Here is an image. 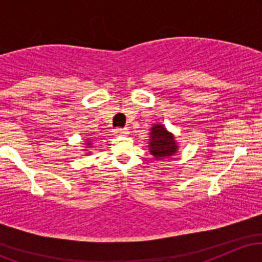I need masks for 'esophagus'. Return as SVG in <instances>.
Returning <instances> with one entry per match:
<instances>
[{"label": "esophagus", "instance_id": "obj_1", "mask_svg": "<svg viewBox=\"0 0 262 262\" xmlns=\"http://www.w3.org/2000/svg\"><path fill=\"white\" fill-rule=\"evenodd\" d=\"M114 134L116 135H128L129 130H128V128H118L114 130Z\"/></svg>", "mask_w": 262, "mask_h": 262}]
</instances>
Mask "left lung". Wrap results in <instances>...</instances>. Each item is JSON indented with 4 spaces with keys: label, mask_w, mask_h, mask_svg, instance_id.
Here are the masks:
<instances>
[{
    "label": "left lung",
    "mask_w": 262,
    "mask_h": 262,
    "mask_svg": "<svg viewBox=\"0 0 262 262\" xmlns=\"http://www.w3.org/2000/svg\"><path fill=\"white\" fill-rule=\"evenodd\" d=\"M149 152L156 160L171 158L179 151V144L175 135L169 132L164 124H156L150 128Z\"/></svg>",
    "instance_id": "1"
}]
</instances>
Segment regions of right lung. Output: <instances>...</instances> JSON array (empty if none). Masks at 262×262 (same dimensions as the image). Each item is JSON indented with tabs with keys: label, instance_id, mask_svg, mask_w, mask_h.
<instances>
[{
	"label": "right lung",
	"instance_id": "1",
	"mask_svg": "<svg viewBox=\"0 0 262 262\" xmlns=\"http://www.w3.org/2000/svg\"><path fill=\"white\" fill-rule=\"evenodd\" d=\"M83 145H86V146H85L86 149H90V148H92V145H93L92 140H91V139H89V138H87V139L85 140V143H83ZM86 151H87V150H86ZM89 154H91V152H90V151H87V154H86V155H89Z\"/></svg>",
	"mask_w": 262,
	"mask_h": 262
}]
</instances>
